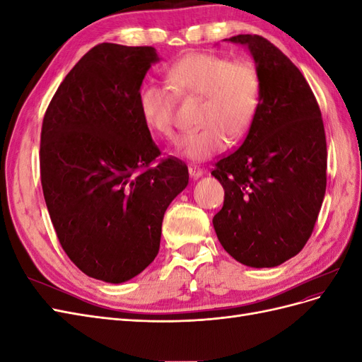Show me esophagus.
I'll list each match as a JSON object with an SVG mask.
<instances>
[{
  "label": "esophagus",
  "mask_w": 362,
  "mask_h": 362,
  "mask_svg": "<svg viewBox=\"0 0 362 362\" xmlns=\"http://www.w3.org/2000/svg\"><path fill=\"white\" fill-rule=\"evenodd\" d=\"M189 173H190V177L192 178H199V177H202V173H204V170L199 168V166H194V164H190L189 166Z\"/></svg>",
  "instance_id": "esophagus-1"
}]
</instances>
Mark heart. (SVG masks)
<instances>
[{"instance_id":"b5f03b06","label":"heart","mask_w":362,"mask_h":362,"mask_svg":"<svg viewBox=\"0 0 362 362\" xmlns=\"http://www.w3.org/2000/svg\"><path fill=\"white\" fill-rule=\"evenodd\" d=\"M168 84L151 81L141 87L139 108L145 124L170 137L175 127L173 91L180 96H199L198 124L178 139V152L192 160L217 154L229 139L243 137L258 113L261 75L246 59L229 60L211 52H189L168 69Z\"/></svg>"}]
</instances>
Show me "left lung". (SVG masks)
<instances>
[{
    "instance_id": "1",
    "label": "left lung",
    "mask_w": 362,
    "mask_h": 362,
    "mask_svg": "<svg viewBox=\"0 0 362 362\" xmlns=\"http://www.w3.org/2000/svg\"><path fill=\"white\" fill-rule=\"evenodd\" d=\"M228 40L249 48L262 89L242 146L214 163L225 201L213 225L238 262L275 267L314 231L326 192L325 125L310 84L279 48L258 35Z\"/></svg>"
}]
</instances>
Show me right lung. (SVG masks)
I'll list each match as a JSON object with an SVG mask.
<instances>
[{
    "label": "right lung",
    "mask_w": 362,
    "mask_h": 362,
    "mask_svg": "<svg viewBox=\"0 0 362 362\" xmlns=\"http://www.w3.org/2000/svg\"><path fill=\"white\" fill-rule=\"evenodd\" d=\"M152 47L100 43L54 93L42 122L40 181L59 242L87 276L120 284L158 254L164 211L189 169L160 158L139 93Z\"/></svg>",
    "instance_id": "add662e5"
}]
</instances>
